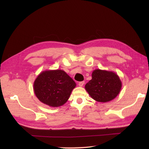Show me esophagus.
<instances>
[{"mask_svg":"<svg viewBox=\"0 0 149 149\" xmlns=\"http://www.w3.org/2000/svg\"><path fill=\"white\" fill-rule=\"evenodd\" d=\"M84 84V81H80L79 83V86L80 87H82Z\"/></svg>","mask_w":149,"mask_h":149,"instance_id":"obj_1","label":"esophagus"}]
</instances>
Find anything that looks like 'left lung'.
Returning a JSON list of instances; mask_svg holds the SVG:
<instances>
[{
    "mask_svg": "<svg viewBox=\"0 0 149 149\" xmlns=\"http://www.w3.org/2000/svg\"><path fill=\"white\" fill-rule=\"evenodd\" d=\"M121 87V81L115 72L98 69L92 72V79L85 85V89L94 100L106 103L117 97Z\"/></svg>",
    "mask_w": 149,
    "mask_h": 149,
    "instance_id": "left-lung-1",
    "label": "left lung"
}]
</instances>
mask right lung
<instances>
[{
    "instance_id": "add662e5",
    "label": "right lung",
    "mask_w": 149,
    "mask_h": 149,
    "mask_svg": "<svg viewBox=\"0 0 149 149\" xmlns=\"http://www.w3.org/2000/svg\"><path fill=\"white\" fill-rule=\"evenodd\" d=\"M76 83L61 69L47 70L40 72L34 82V92L43 104L57 107L65 104Z\"/></svg>"
}]
</instances>
